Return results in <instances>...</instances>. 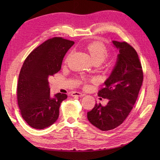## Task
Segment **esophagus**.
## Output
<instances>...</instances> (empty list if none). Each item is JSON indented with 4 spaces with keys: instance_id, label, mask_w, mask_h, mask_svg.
I'll use <instances>...</instances> for the list:
<instances>
[{
    "instance_id": "34e87169",
    "label": "esophagus",
    "mask_w": 160,
    "mask_h": 160,
    "mask_svg": "<svg viewBox=\"0 0 160 160\" xmlns=\"http://www.w3.org/2000/svg\"><path fill=\"white\" fill-rule=\"evenodd\" d=\"M71 95H72V96H78V97H83L85 95V94L80 93V92H77V91L72 92Z\"/></svg>"
}]
</instances>
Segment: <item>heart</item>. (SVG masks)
Returning a JSON list of instances; mask_svg holds the SVG:
<instances>
[{
  "label": "heart",
  "instance_id": "heart-1",
  "mask_svg": "<svg viewBox=\"0 0 160 160\" xmlns=\"http://www.w3.org/2000/svg\"><path fill=\"white\" fill-rule=\"evenodd\" d=\"M87 48H88L93 61H98L103 62L109 56V51L108 49L101 42L97 41L91 42L88 45ZM81 81L82 83H85L88 81V79L86 78H83Z\"/></svg>",
  "mask_w": 160,
  "mask_h": 160
}]
</instances>
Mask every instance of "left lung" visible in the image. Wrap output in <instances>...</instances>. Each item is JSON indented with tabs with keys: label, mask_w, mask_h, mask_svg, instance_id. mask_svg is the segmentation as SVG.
<instances>
[{
	"label": "left lung",
	"mask_w": 160,
	"mask_h": 160,
	"mask_svg": "<svg viewBox=\"0 0 160 160\" xmlns=\"http://www.w3.org/2000/svg\"><path fill=\"white\" fill-rule=\"evenodd\" d=\"M119 54L114 69L98 96L109 101L96 103L88 112L89 122L101 131H109L122 124L133 109L143 79L141 62L136 51L127 42L113 41Z\"/></svg>",
	"instance_id": "obj_1"
}]
</instances>
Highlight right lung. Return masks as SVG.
I'll return each instance as SVG.
<instances>
[{
  "mask_svg": "<svg viewBox=\"0 0 160 160\" xmlns=\"http://www.w3.org/2000/svg\"><path fill=\"white\" fill-rule=\"evenodd\" d=\"M74 41L53 37L27 56L18 76L17 102L22 118L29 126L42 129L59 118L64 93L50 94L48 78L61 70L62 59Z\"/></svg>",
  "mask_w": 160,
  "mask_h": 160,
  "instance_id": "obj_1",
  "label": "right lung"
}]
</instances>
